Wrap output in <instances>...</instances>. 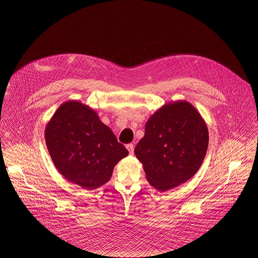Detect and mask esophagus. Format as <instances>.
Wrapping results in <instances>:
<instances>
[{"label":"esophagus","instance_id":"esophagus-1","mask_svg":"<svg viewBox=\"0 0 258 258\" xmlns=\"http://www.w3.org/2000/svg\"><path fill=\"white\" fill-rule=\"evenodd\" d=\"M126 148L128 149L130 155H133V154H134V145H133V144H128V145L126 146Z\"/></svg>","mask_w":258,"mask_h":258}]
</instances>
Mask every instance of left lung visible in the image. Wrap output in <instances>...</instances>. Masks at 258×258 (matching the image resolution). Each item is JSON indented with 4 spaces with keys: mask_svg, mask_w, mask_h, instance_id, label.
Segmentation results:
<instances>
[{
    "mask_svg": "<svg viewBox=\"0 0 258 258\" xmlns=\"http://www.w3.org/2000/svg\"><path fill=\"white\" fill-rule=\"evenodd\" d=\"M208 146L209 130L201 113L191 103L177 100L151 115L135 155L149 184L166 191L196 175Z\"/></svg>",
    "mask_w": 258,
    "mask_h": 258,
    "instance_id": "8db88e82",
    "label": "left lung"
}]
</instances>
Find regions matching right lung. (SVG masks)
I'll return each mask as SVG.
<instances>
[{
    "label": "right lung",
    "instance_id": "obj_1",
    "mask_svg": "<svg viewBox=\"0 0 258 258\" xmlns=\"http://www.w3.org/2000/svg\"><path fill=\"white\" fill-rule=\"evenodd\" d=\"M44 139L60 175L88 189L106 184L116 164L129 154L97 112L77 100L56 109L45 126Z\"/></svg>",
    "mask_w": 258,
    "mask_h": 258
}]
</instances>
